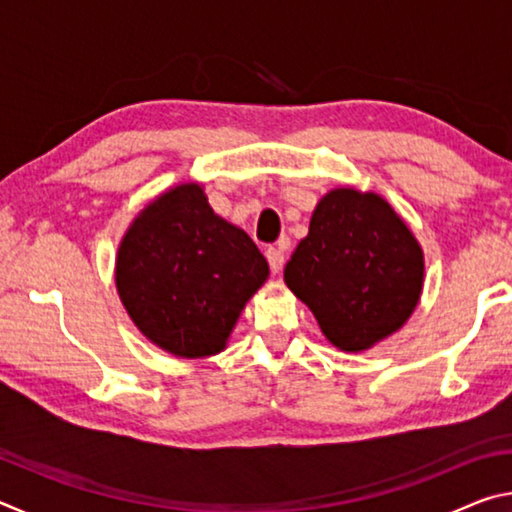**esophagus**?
<instances>
[{
  "label": "esophagus",
  "instance_id": "obj_1",
  "mask_svg": "<svg viewBox=\"0 0 512 512\" xmlns=\"http://www.w3.org/2000/svg\"><path fill=\"white\" fill-rule=\"evenodd\" d=\"M266 259H268V266H271L273 273H280L282 266H284V253L280 248H268L266 250Z\"/></svg>",
  "mask_w": 512,
  "mask_h": 512
}]
</instances>
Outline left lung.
<instances>
[{"label": "left lung", "mask_w": 512, "mask_h": 512, "mask_svg": "<svg viewBox=\"0 0 512 512\" xmlns=\"http://www.w3.org/2000/svg\"><path fill=\"white\" fill-rule=\"evenodd\" d=\"M284 282L341 352H366L418 307L424 253L384 196L336 187L320 198Z\"/></svg>", "instance_id": "1"}]
</instances>
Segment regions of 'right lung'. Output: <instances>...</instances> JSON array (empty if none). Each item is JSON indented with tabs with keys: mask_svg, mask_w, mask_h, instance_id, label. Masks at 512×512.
Returning <instances> with one entry per match:
<instances>
[{
	"mask_svg": "<svg viewBox=\"0 0 512 512\" xmlns=\"http://www.w3.org/2000/svg\"><path fill=\"white\" fill-rule=\"evenodd\" d=\"M266 280L268 264L253 239L214 214L198 183L155 196L117 248L121 305L146 339L180 359L225 350Z\"/></svg>",
	"mask_w": 512,
	"mask_h": 512,
	"instance_id": "obj_1",
	"label": "right lung"
}]
</instances>
